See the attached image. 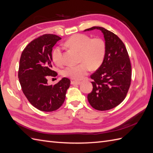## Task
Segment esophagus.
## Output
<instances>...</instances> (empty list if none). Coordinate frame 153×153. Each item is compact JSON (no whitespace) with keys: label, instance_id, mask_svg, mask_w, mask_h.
<instances>
[{"label":"esophagus","instance_id":"1","mask_svg":"<svg viewBox=\"0 0 153 153\" xmlns=\"http://www.w3.org/2000/svg\"><path fill=\"white\" fill-rule=\"evenodd\" d=\"M80 84V81H71V84L73 85H79Z\"/></svg>","mask_w":153,"mask_h":153}]
</instances>
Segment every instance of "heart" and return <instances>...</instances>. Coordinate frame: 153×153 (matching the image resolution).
I'll return each mask as SVG.
<instances>
[{
  "label": "heart",
  "mask_w": 153,
  "mask_h": 153,
  "mask_svg": "<svg viewBox=\"0 0 153 153\" xmlns=\"http://www.w3.org/2000/svg\"><path fill=\"white\" fill-rule=\"evenodd\" d=\"M68 46L80 52V64L69 65L64 69L63 75L74 80H80L87 75L91 68H99L104 62L106 53L105 40L100 38H92L85 34L73 35L66 42ZM53 59L56 64L61 65L64 63L63 52L60 47L54 48Z\"/></svg>",
  "instance_id": "obj_1"
}]
</instances>
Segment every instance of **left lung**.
I'll use <instances>...</instances> for the list:
<instances>
[{
    "instance_id": "8db88e82",
    "label": "left lung",
    "mask_w": 153,
    "mask_h": 153,
    "mask_svg": "<svg viewBox=\"0 0 153 153\" xmlns=\"http://www.w3.org/2000/svg\"><path fill=\"white\" fill-rule=\"evenodd\" d=\"M100 30L106 45L105 58L101 66L90 76L94 80L92 91L88 95L95 110L112 109L125 99L130 85L131 64L125 44L119 37L103 27H93L84 31Z\"/></svg>"
}]
</instances>
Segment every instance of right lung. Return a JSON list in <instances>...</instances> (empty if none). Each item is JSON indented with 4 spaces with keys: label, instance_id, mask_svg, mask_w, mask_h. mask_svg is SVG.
I'll use <instances>...</instances> for the list:
<instances>
[{
    "label": "right lung",
    "instance_id": "right-lung-1",
    "mask_svg": "<svg viewBox=\"0 0 153 153\" xmlns=\"http://www.w3.org/2000/svg\"><path fill=\"white\" fill-rule=\"evenodd\" d=\"M61 39L54 34H44L33 39L21 54L18 77L23 94L37 109L43 111L58 110L64 103L71 81L63 78L57 84L48 85L49 76H56L52 70V51L54 45Z\"/></svg>",
    "mask_w": 153,
    "mask_h": 153
}]
</instances>
